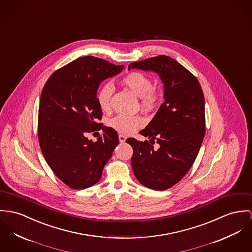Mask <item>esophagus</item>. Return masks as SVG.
Listing matches in <instances>:
<instances>
[{"mask_svg":"<svg viewBox=\"0 0 252 252\" xmlns=\"http://www.w3.org/2000/svg\"><path fill=\"white\" fill-rule=\"evenodd\" d=\"M126 140V136L122 135V134L119 135V141H120V143H125Z\"/></svg>","mask_w":252,"mask_h":252,"instance_id":"34e87169","label":"esophagus"}]
</instances>
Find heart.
I'll return each instance as SVG.
<instances>
[{
  "mask_svg": "<svg viewBox=\"0 0 252 252\" xmlns=\"http://www.w3.org/2000/svg\"><path fill=\"white\" fill-rule=\"evenodd\" d=\"M123 84L133 92L137 97L141 98L142 105L146 108H152L156 102V94L154 90L153 81L142 73L133 72L126 76L122 80ZM114 91L113 86L110 83L102 85L97 91V98L98 107L107 112L111 108V96ZM109 127L114 129L118 133L128 135L137 128H140L144 125V121L141 117L129 115H117L107 122Z\"/></svg>",
  "mask_w": 252,
  "mask_h": 252,
  "instance_id": "obj_1",
  "label": "heart"
}]
</instances>
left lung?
I'll use <instances>...</instances> for the list:
<instances>
[{"instance_id": "8db88e82", "label": "left lung", "mask_w": 252, "mask_h": 252, "mask_svg": "<svg viewBox=\"0 0 252 252\" xmlns=\"http://www.w3.org/2000/svg\"><path fill=\"white\" fill-rule=\"evenodd\" d=\"M130 69L155 72L164 84V102L140 131L150 141L126 140L133 149L131 167L138 181L164 191L186 175L199 152L205 135L203 92L194 75L167 56L130 63Z\"/></svg>"}]
</instances>
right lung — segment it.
<instances>
[{
    "instance_id": "1",
    "label": "right lung",
    "mask_w": 252,
    "mask_h": 252,
    "mask_svg": "<svg viewBox=\"0 0 252 252\" xmlns=\"http://www.w3.org/2000/svg\"><path fill=\"white\" fill-rule=\"evenodd\" d=\"M124 65L101 58H79L56 71L40 97L38 140L53 172L73 189L99 181L104 165L119 145L117 131L97 123L102 116L97 102L101 81L121 73ZM103 129L96 142L86 134Z\"/></svg>"
}]
</instances>
